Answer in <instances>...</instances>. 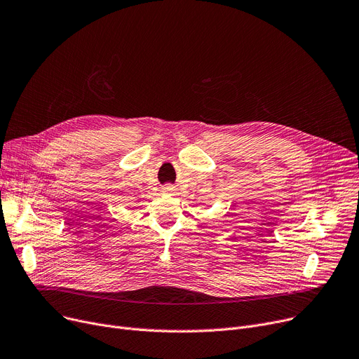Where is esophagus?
I'll use <instances>...</instances> for the list:
<instances>
[{
	"instance_id": "1",
	"label": "esophagus",
	"mask_w": 359,
	"mask_h": 359,
	"mask_svg": "<svg viewBox=\"0 0 359 359\" xmlns=\"http://www.w3.org/2000/svg\"><path fill=\"white\" fill-rule=\"evenodd\" d=\"M164 191H165V192H172V191H173V187H170V186H167Z\"/></svg>"
}]
</instances>
